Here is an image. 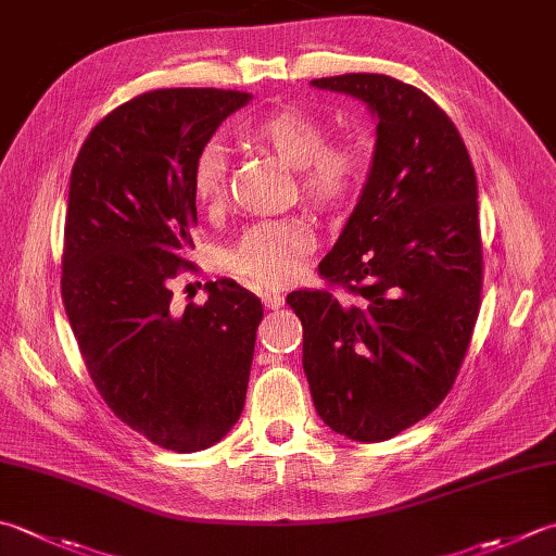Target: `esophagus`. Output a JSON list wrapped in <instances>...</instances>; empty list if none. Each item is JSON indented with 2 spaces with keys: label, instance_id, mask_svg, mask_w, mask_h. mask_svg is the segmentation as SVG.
I'll return each instance as SVG.
<instances>
[{
  "label": "esophagus",
  "instance_id": "obj_1",
  "mask_svg": "<svg viewBox=\"0 0 556 556\" xmlns=\"http://www.w3.org/2000/svg\"><path fill=\"white\" fill-rule=\"evenodd\" d=\"M261 302H264L268 309H278L282 302H286V298H282L280 292H276V290H264V292H261Z\"/></svg>",
  "mask_w": 556,
  "mask_h": 556
}]
</instances>
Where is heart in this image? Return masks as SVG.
Returning <instances> with one entry per match:
<instances>
[{"label":"heart","mask_w":556,"mask_h":556,"mask_svg":"<svg viewBox=\"0 0 556 556\" xmlns=\"http://www.w3.org/2000/svg\"><path fill=\"white\" fill-rule=\"evenodd\" d=\"M247 138L274 152L298 172L300 193L312 205L329 211L349 201L363 174V152L351 142L327 144L324 125L300 109H278L247 128ZM198 205L213 207L227 188V154L205 144L191 174ZM314 227L302 217L266 219L249 227L225 254V266L256 288H278L295 280L314 249Z\"/></svg>","instance_id":"heart-1"}]
</instances>
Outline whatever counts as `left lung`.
I'll use <instances>...</instances> for the list:
<instances>
[{
  "label": "left lung",
  "mask_w": 556,
  "mask_h": 556,
  "mask_svg": "<svg viewBox=\"0 0 556 556\" xmlns=\"http://www.w3.org/2000/svg\"><path fill=\"white\" fill-rule=\"evenodd\" d=\"M363 101L372 118L368 179L319 274L295 290L302 368L321 421L358 443L390 441L445 400L479 314L477 176L453 121L421 89L387 75L312 79Z\"/></svg>",
  "instance_id": "1"
}]
</instances>
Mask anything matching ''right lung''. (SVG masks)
<instances>
[{"mask_svg":"<svg viewBox=\"0 0 556 556\" xmlns=\"http://www.w3.org/2000/svg\"><path fill=\"white\" fill-rule=\"evenodd\" d=\"M254 99L225 89H156L111 111L72 166L62 302L111 412L154 445L198 453L232 431L261 300L205 282V305L172 309L198 225L193 164L227 115Z\"/></svg>","mask_w":556,"mask_h":556,"instance_id":"1","label":"right lung"}]
</instances>
